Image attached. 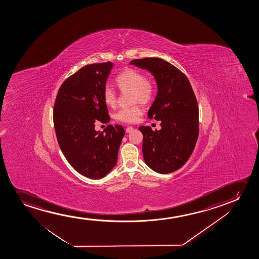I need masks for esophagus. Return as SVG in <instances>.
I'll use <instances>...</instances> for the list:
<instances>
[{
	"mask_svg": "<svg viewBox=\"0 0 259 259\" xmlns=\"http://www.w3.org/2000/svg\"><path fill=\"white\" fill-rule=\"evenodd\" d=\"M133 131H134V127H132V126H128V127H126V129H125V132H126L127 134L132 133Z\"/></svg>",
	"mask_w": 259,
	"mask_h": 259,
	"instance_id": "obj_1",
	"label": "esophagus"
}]
</instances>
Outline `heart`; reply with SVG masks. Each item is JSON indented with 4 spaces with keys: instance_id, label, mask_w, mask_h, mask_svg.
<instances>
[{
    "instance_id": "b5f03b06",
    "label": "heart",
    "mask_w": 259,
    "mask_h": 259,
    "mask_svg": "<svg viewBox=\"0 0 259 259\" xmlns=\"http://www.w3.org/2000/svg\"><path fill=\"white\" fill-rule=\"evenodd\" d=\"M116 84L121 91H130L133 103L147 104L152 100L155 93V88L151 82L146 79L145 75L135 69H128L121 72L116 78ZM103 101L108 107H112L117 103V96L110 88H105L103 91ZM142 114L140 107L123 108L115 114L117 120L124 123H134L138 120Z\"/></svg>"
}]
</instances>
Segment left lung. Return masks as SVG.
Wrapping results in <instances>:
<instances>
[{"label":"left lung","mask_w":259,"mask_h":259,"mask_svg":"<svg viewBox=\"0 0 259 259\" xmlns=\"http://www.w3.org/2000/svg\"><path fill=\"white\" fill-rule=\"evenodd\" d=\"M130 64L150 72L157 87L148 116L161 121V129L139 127L143 135L144 161L158 174H170L187 163L198 138L199 110L195 93L186 75L161 58L135 59Z\"/></svg>","instance_id":"obj_1"}]
</instances>
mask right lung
I'll list each match as a JSON object with an SVG mask.
<instances>
[{
  "instance_id": "right-lung-1",
  "label": "right lung",
  "mask_w": 259,
  "mask_h": 259,
  "mask_svg": "<svg viewBox=\"0 0 259 259\" xmlns=\"http://www.w3.org/2000/svg\"><path fill=\"white\" fill-rule=\"evenodd\" d=\"M110 62L85 65L62 84L54 107L57 142L68 162L83 176L105 177L117 161L124 130L119 124L96 131V120H110L103 91Z\"/></svg>"
}]
</instances>
